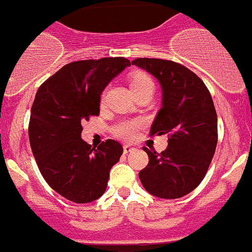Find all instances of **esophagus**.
I'll return each instance as SVG.
<instances>
[{"mask_svg":"<svg viewBox=\"0 0 252 252\" xmlns=\"http://www.w3.org/2000/svg\"><path fill=\"white\" fill-rule=\"evenodd\" d=\"M123 151H124V153L128 154V153H130V152L135 151V148H134V147H131L130 144H126V146L123 147Z\"/></svg>","mask_w":252,"mask_h":252,"instance_id":"1","label":"esophagus"}]
</instances>
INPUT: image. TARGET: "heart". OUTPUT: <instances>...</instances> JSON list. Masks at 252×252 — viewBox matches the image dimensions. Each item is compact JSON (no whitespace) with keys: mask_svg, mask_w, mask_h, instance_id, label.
<instances>
[{"mask_svg":"<svg viewBox=\"0 0 252 252\" xmlns=\"http://www.w3.org/2000/svg\"><path fill=\"white\" fill-rule=\"evenodd\" d=\"M129 85H130V89L133 93H137L139 90L146 89V88H153L154 84L153 80L149 78L147 74L144 72H135L130 76V80H129ZM139 121H126L122 122V123L117 124L113 129V133L115 134V137L121 138L124 140H133L137 138L138 129L140 126Z\"/></svg>","mask_w":252,"mask_h":252,"instance_id":"obj_1","label":"heart"}]
</instances>
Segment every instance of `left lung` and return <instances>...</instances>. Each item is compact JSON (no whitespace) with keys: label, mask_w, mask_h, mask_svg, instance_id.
<instances>
[{"label":"left lung","mask_w":252,"mask_h":252,"mask_svg":"<svg viewBox=\"0 0 252 252\" xmlns=\"http://www.w3.org/2000/svg\"><path fill=\"white\" fill-rule=\"evenodd\" d=\"M131 64L159 81L162 108L151 135H168V147L162 153L143 147L149 163L139 172V180L153 196L180 198L202 182L216 151L217 114L212 96L205 83L178 63L139 58Z\"/></svg>","instance_id":"8db88e82"}]
</instances>
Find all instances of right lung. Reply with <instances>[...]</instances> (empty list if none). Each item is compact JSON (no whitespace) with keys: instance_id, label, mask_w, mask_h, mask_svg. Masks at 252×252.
Listing matches in <instances>:
<instances>
[{"instance_id":"obj_1","label":"right lung","mask_w":252,"mask_h":252,"mask_svg":"<svg viewBox=\"0 0 252 252\" xmlns=\"http://www.w3.org/2000/svg\"><path fill=\"white\" fill-rule=\"evenodd\" d=\"M129 65L126 58L70 63L36 93L29 124L31 151L47 185L72 202L98 199L123 154L121 143L113 139L92 148L81 139V123L99 115L100 94Z\"/></svg>"}]
</instances>
